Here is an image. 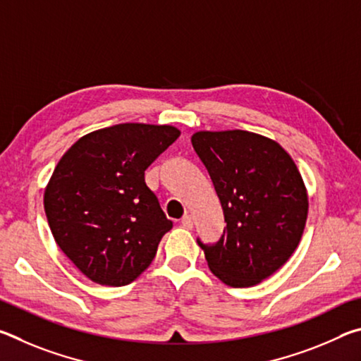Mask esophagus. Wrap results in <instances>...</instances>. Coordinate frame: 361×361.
<instances>
[{
	"label": "esophagus",
	"instance_id": "34e87169",
	"mask_svg": "<svg viewBox=\"0 0 361 361\" xmlns=\"http://www.w3.org/2000/svg\"><path fill=\"white\" fill-rule=\"evenodd\" d=\"M181 226L185 229H192V226H194V223H192V216L191 215H185L181 218Z\"/></svg>",
	"mask_w": 361,
	"mask_h": 361
}]
</instances>
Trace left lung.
<instances>
[{
    "instance_id": "1",
    "label": "left lung",
    "mask_w": 361,
    "mask_h": 361,
    "mask_svg": "<svg viewBox=\"0 0 361 361\" xmlns=\"http://www.w3.org/2000/svg\"><path fill=\"white\" fill-rule=\"evenodd\" d=\"M223 207L226 229L204 245L210 271L234 288L253 286L282 267L301 240L307 189L282 146L247 130H200L191 137Z\"/></svg>"
}]
</instances>
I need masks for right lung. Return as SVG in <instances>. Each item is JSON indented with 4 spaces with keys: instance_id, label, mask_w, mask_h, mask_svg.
Listing matches in <instances>:
<instances>
[{
    "instance_id": "1",
    "label": "right lung",
    "mask_w": 361,
    "mask_h": 361,
    "mask_svg": "<svg viewBox=\"0 0 361 361\" xmlns=\"http://www.w3.org/2000/svg\"><path fill=\"white\" fill-rule=\"evenodd\" d=\"M180 130L126 122L94 130L60 159L44 189V212L60 250L95 283L122 286L154 259L172 221L145 170Z\"/></svg>"
}]
</instances>
